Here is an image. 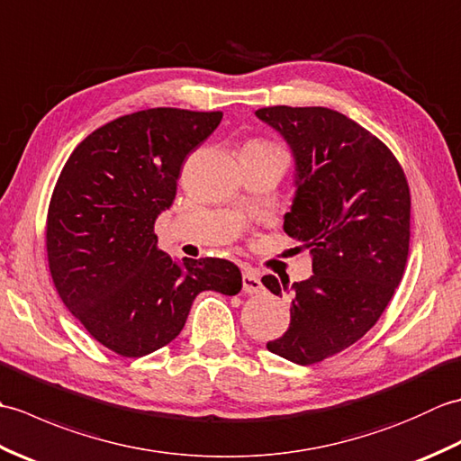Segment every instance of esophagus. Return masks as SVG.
<instances>
[{"instance_id": "1", "label": "esophagus", "mask_w": 461, "mask_h": 461, "mask_svg": "<svg viewBox=\"0 0 461 461\" xmlns=\"http://www.w3.org/2000/svg\"><path fill=\"white\" fill-rule=\"evenodd\" d=\"M243 291L249 293V295H258V293L263 291V283L261 276L256 269H246L243 271Z\"/></svg>"}]
</instances>
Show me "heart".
<instances>
[{
	"instance_id": "heart-1",
	"label": "heart",
	"mask_w": 461,
	"mask_h": 461,
	"mask_svg": "<svg viewBox=\"0 0 461 461\" xmlns=\"http://www.w3.org/2000/svg\"><path fill=\"white\" fill-rule=\"evenodd\" d=\"M248 146H261V149H277V146H273V144H269V142H259V140H253V142H249Z\"/></svg>"
}]
</instances>
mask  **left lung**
Wrapping results in <instances>:
<instances>
[{
    "instance_id": "obj_1",
    "label": "left lung",
    "mask_w": 461,
    "mask_h": 461,
    "mask_svg": "<svg viewBox=\"0 0 461 461\" xmlns=\"http://www.w3.org/2000/svg\"><path fill=\"white\" fill-rule=\"evenodd\" d=\"M259 121L287 140L295 198L283 230L309 248L312 276L293 283L291 322L267 342L309 366L355 345L384 312L404 276L410 188L388 146L325 106H266ZM281 295L289 279H261Z\"/></svg>"
}]
</instances>
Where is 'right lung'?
<instances>
[{"label":"right lung","instance_id":"add662e5","mask_svg":"<svg viewBox=\"0 0 461 461\" xmlns=\"http://www.w3.org/2000/svg\"><path fill=\"white\" fill-rule=\"evenodd\" d=\"M221 116L166 106L124 114L86 136L59 174L47 212L49 271L65 307L116 355L139 358L172 342L198 293L241 289L231 261L176 263L154 233L185 156Z\"/></svg>","mask_w":461,"mask_h":461}]
</instances>
